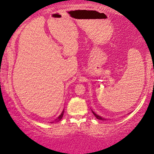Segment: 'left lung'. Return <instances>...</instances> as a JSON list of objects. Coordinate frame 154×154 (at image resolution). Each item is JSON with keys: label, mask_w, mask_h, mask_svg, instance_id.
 Instances as JSON below:
<instances>
[{"label": "left lung", "mask_w": 154, "mask_h": 154, "mask_svg": "<svg viewBox=\"0 0 154 154\" xmlns=\"http://www.w3.org/2000/svg\"><path fill=\"white\" fill-rule=\"evenodd\" d=\"M92 113H93V114L94 115V116H95V117H96V118H97V119H99V120H102V121H104V120H105L104 119H103V118H102V117H101V116H100L97 115L95 113H94V112H93V111H92Z\"/></svg>", "instance_id": "1"}]
</instances>
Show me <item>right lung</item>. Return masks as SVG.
<instances>
[{
    "label": "right lung",
    "mask_w": 154,
    "mask_h": 154,
    "mask_svg": "<svg viewBox=\"0 0 154 154\" xmlns=\"http://www.w3.org/2000/svg\"><path fill=\"white\" fill-rule=\"evenodd\" d=\"M64 110H63V111H62V113H61V114H60V116H58V118H57V119H56V120H55V121H57V122L60 121V120L62 119V117H63V115H64ZM52 123H53V122H52Z\"/></svg>",
    "instance_id": "add662e5"
}]
</instances>
